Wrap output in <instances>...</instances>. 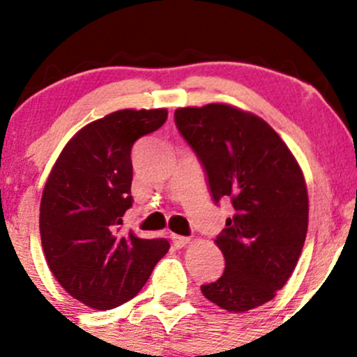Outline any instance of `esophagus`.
<instances>
[{"label": "esophagus", "mask_w": 357, "mask_h": 357, "mask_svg": "<svg viewBox=\"0 0 357 357\" xmlns=\"http://www.w3.org/2000/svg\"><path fill=\"white\" fill-rule=\"evenodd\" d=\"M171 241H172V245H174V248H185L188 242H190V237L176 236V234H172Z\"/></svg>", "instance_id": "obj_1"}]
</instances>
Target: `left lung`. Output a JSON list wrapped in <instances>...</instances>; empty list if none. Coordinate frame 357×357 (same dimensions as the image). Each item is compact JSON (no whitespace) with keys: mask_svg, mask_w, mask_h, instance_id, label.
I'll use <instances>...</instances> for the list:
<instances>
[{"mask_svg":"<svg viewBox=\"0 0 357 357\" xmlns=\"http://www.w3.org/2000/svg\"><path fill=\"white\" fill-rule=\"evenodd\" d=\"M174 123L203 166L213 202L234 206L215 241L225 271L202 293L229 312L261 307L291 276L307 237L298 162L264 120L229 105L178 108Z\"/></svg>","mask_w":357,"mask_h":357,"instance_id":"1","label":"left lung"}]
</instances>
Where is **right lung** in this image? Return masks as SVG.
Returning a JSON list of instances; mask_svg holds the SVG:
<instances>
[{"mask_svg": "<svg viewBox=\"0 0 357 357\" xmlns=\"http://www.w3.org/2000/svg\"><path fill=\"white\" fill-rule=\"evenodd\" d=\"M167 109H120L81 128L59 155L40 202L47 264L73 298L109 310L134 298L166 238L121 232L132 206V147L164 125Z\"/></svg>", "mask_w": 357, "mask_h": 357, "instance_id": "add662e5", "label": "right lung"}]
</instances>
